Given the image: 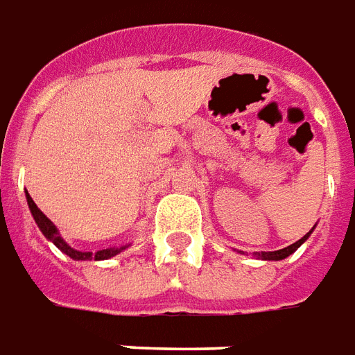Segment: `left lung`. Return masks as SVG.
<instances>
[{"instance_id":"8db88e82","label":"left lung","mask_w":355,"mask_h":355,"mask_svg":"<svg viewBox=\"0 0 355 355\" xmlns=\"http://www.w3.org/2000/svg\"><path fill=\"white\" fill-rule=\"evenodd\" d=\"M312 230H314V227H312ZM312 230L309 231V233H306V235H304V237L299 239L297 243L290 244V246H286V248H282V250H275V252H261V254H256V256H258V258H261V259H267V261H272V259H275V261H278V259H284V258H288V256H290V254H293V252L297 250L299 246H301V244H303L304 241H306V239H309V235H311V233H312Z\"/></svg>"}]
</instances>
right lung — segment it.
Listing matches in <instances>:
<instances>
[{
  "label": "right lung",
  "mask_w": 355,
  "mask_h": 355,
  "mask_svg": "<svg viewBox=\"0 0 355 355\" xmlns=\"http://www.w3.org/2000/svg\"><path fill=\"white\" fill-rule=\"evenodd\" d=\"M28 199V205H30V211H31V216L35 220V224L37 227L41 230L44 237L49 239L51 243H54L60 248V250L64 252L65 256H69L71 259H75V261H88V259H96V261H101V259H109V258H114L116 254H120L122 250H125L130 244H125V246H120V248H105V250H97V252H83V250H77V248H73L69 244L65 243L64 237L60 235V231L54 224H52L49 218L44 216L43 212L39 211L37 205L33 203V199L30 198V193L26 196Z\"/></svg>",
  "instance_id": "1"
}]
</instances>
